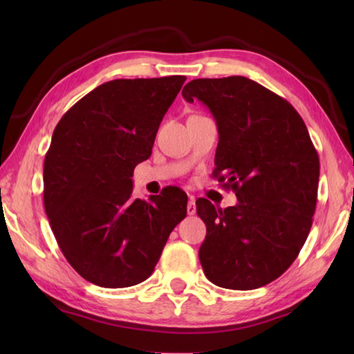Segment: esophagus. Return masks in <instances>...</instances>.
<instances>
[{"mask_svg":"<svg viewBox=\"0 0 354 354\" xmlns=\"http://www.w3.org/2000/svg\"><path fill=\"white\" fill-rule=\"evenodd\" d=\"M196 212V205H195V198L194 196H190L189 203H187V214L189 215H194Z\"/></svg>","mask_w":354,"mask_h":354,"instance_id":"1","label":"esophagus"}]
</instances>
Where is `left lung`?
<instances>
[{
  "label": "left lung",
  "instance_id": "1",
  "mask_svg": "<svg viewBox=\"0 0 354 354\" xmlns=\"http://www.w3.org/2000/svg\"><path fill=\"white\" fill-rule=\"evenodd\" d=\"M183 97L201 101L217 122L214 176L237 205L196 200L206 225L200 262L218 287L251 290L279 278L306 242L320 162L306 124L279 95L245 76L194 80Z\"/></svg>",
  "mask_w": 354,
  "mask_h": 354
}]
</instances>
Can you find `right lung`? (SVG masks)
I'll return each mask as SVG.
<instances>
[{
    "mask_svg": "<svg viewBox=\"0 0 354 354\" xmlns=\"http://www.w3.org/2000/svg\"><path fill=\"white\" fill-rule=\"evenodd\" d=\"M185 76L113 80L64 113L44 164L45 212L65 259L88 283L136 286L153 273L187 214L170 187L134 198L133 173L153 143Z\"/></svg>",
    "mask_w": 354,
    "mask_h": 354,
    "instance_id": "right-lung-1",
    "label": "right lung"
}]
</instances>
